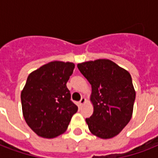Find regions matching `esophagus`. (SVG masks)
<instances>
[{
    "mask_svg": "<svg viewBox=\"0 0 158 158\" xmlns=\"http://www.w3.org/2000/svg\"><path fill=\"white\" fill-rule=\"evenodd\" d=\"M85 102H86V99L84 98H82L80 99V101H79V104H80V105H83Z\"/></svg>",
    "mask_w": 158,
    "mask_h": 158,
    "instance_id": "esophagus-1",
    "label": "esophagus"
}]
</instances>
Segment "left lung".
Listing matches in <instances>:
<instances>
[{
  "mask_svg": "<svg viewBox=\"0 0 158 158\" xmlns=\"http://www.w3.org/2000/svg\"><path fill=\"white\" fill-rule=\"evenodd\" d=\"M77 67L92 86L94 111L86 119L89 130L101 139L115 137L132 117L135 91L130 73L106 59Z\"/></svg>",
  "mask_w": 158,
  "mask_h": 158,
  "instance_id": "left-lung-1",
  "label": "left lung"
}]
</instances>
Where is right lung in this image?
Returning a JSON list of instances; mask_svg holds the SVG:
<instances>
[{"label":"right lung","instance_id":"obj_1","mask_svg":"<svg viewBox=\"0 0 158 158\" xmlns=\"http://www.w3.org/2000/svg\"><path fill=\"white\" fill-rule=\"evenodd\" d=\"M74 69L71 62L52 61L28 75L21 93L26 123L40 137L59 136L68 128L78 106L66 83Z\"/></svg>","mask_w":158,"mask_h":158}]
</instances>
